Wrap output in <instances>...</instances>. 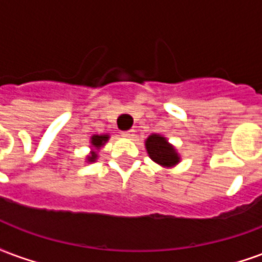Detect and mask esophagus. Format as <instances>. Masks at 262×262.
I'll list each match as a JSON object with an SVG mask.
<instances>
[{
  "label": "esophagus",
  "instance_id": "1",
  "mask_svg": "<svg viewBox=\"0 0 262 262\" xmlns=\"http://www.w3.org/2000/svg\"><path fill=\"white\" fill-rule=\"evenodd\" d=\"M122 136L126 137V139H133V136H135V130L122 132Z\"/></svg>",
  "mask_w": 262,
  "mask_h": 262
}]
</instances>
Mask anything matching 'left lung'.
Wrapping results in <instances>:
<instances>
[{"mask_svg":"<svg viewBox=\"0 0 262 262\" xmlns=\"http://www.w3.org/2000/svg\"><path fill=\"white\" fill-rule=\"evenodd\" d=\"M144 146L147 150L148 157L161 167L171 168L181 161V156L177 151V148L167 140V137L161 135L157 133L150 135L144 140Z\"/></svg>","mask_w":262,"mask_h":262,"instance_id":"obj_1","label":"left lung"}]
</instances>
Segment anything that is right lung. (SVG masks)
Returning a JSON list of instances; mask_svg holds the SVG:
<instances>
[{
	"label": "right lung",
	"mask_w": 262,
	"mask_h": 262,
	"mask_svg": "<svg viewBox=\"0 0 262 262\" xmlns=\"http://www.w3.org/2000/svg\"><path fill=\"white\" fill-rule=\"evenodd\" d=\"M109 140V135L105 133V135H92L91 139H90V147H91V151L85 157V163H95L98 159V151L105 146V143Z\"/></svg>",
	"instance_id": "right-lung-1"
}]
</instances>
